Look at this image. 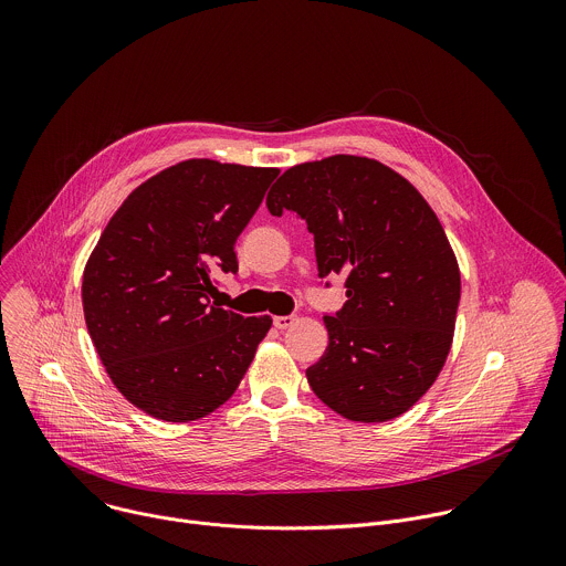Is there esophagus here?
I'll use <instances>...</instances> for the list:
<instances>
[{
    "label": "esophagus",
    "instance_id": "esophagus-1",
    "mask_svg": "<svg viewBox=\"0 0 566 566\" xmlns=\"http://www.w3.org/2000/svg\"><path fill=\"white\" fill-rule=\"evenodd\" d=\"M273 325H275L277 329H289V327L295 325V315H275V317H273Z\"/></svg>",
    "mask_w": 566,
    "mask_h": 566
}]
</instances>
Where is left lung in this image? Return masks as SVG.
Instances as JSON below:
<instances>
[{"label": "left lung", "instance_id": "obj_1", "mask_svg": "<svg viewBox=\"0 0 566 566\" xmlns=\"http://www.w3.org/2000/svg\"><path fill=\"white\" fill-rule=\"evenodd\" d=\"M266 206L306 221L319 277H347L345 306L325 315L327 352L306 369L315 396L358 423L408 412L446 365L461 295L430 203L380 160L334 154L289 168Z\"/></svg>", "mask_w": 566, "mask_h": 566}]
</instances>
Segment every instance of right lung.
Here are the masks:
<instances>
[{"mask_svg": "<svg viewBox=\"0 0 566 566\" xmlns=\"http://www.w3.org/2000/svg\"><path fill=\"white\" fill-rule=\"evenodd\" d=\"M277 168L188 158L140 184L114 212L83 273L92 343L116 389L145 415L186 423L234 394L271 315L210 304L237 273L234 241Z\"/></svg>", "mask_w": 566, "mask_h": 566, "instance_id": "add662e5", "label": "right lung"}]
</instances>
